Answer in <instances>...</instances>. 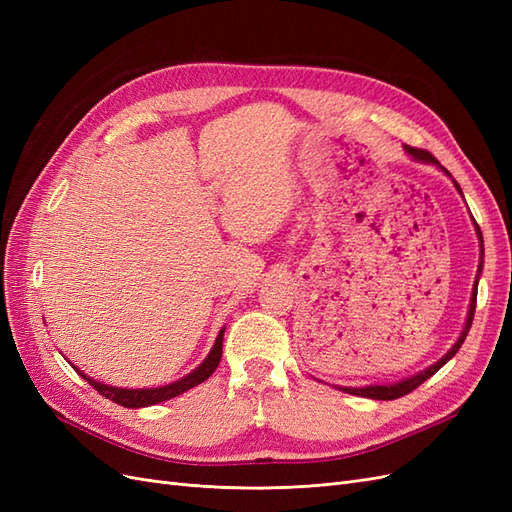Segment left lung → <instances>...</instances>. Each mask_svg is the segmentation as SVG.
I'll use <instances>...</instances> for the list:
<instances>
[{
  "label": "left lung",
  "instance_id": "1",
  "mask_svg": "<svg viewBox=\"0 0 512 512\" xmlns=\"http://www.w3.org/2000/svg\"><path fill=\"white\" fill-rule=\"evenodd\" d=\"M404 149H406V153L408 156L412 158V160H416V162H425V164H433V166H440V162L431 156L429 151H425V149H416V147H410V145H404ZM442 168V166H440ZM444 173L451 177V173H448L446 168H442ZM453 179V177H451ZM453 183H455V188H457V192L461 194V188H459V183L453 179ZM463 196V194H461ZM472 222H474V218H472ZM474 228H476V237H478V243H480V260H478V271H476V280H474V288H472V297H470V309H468V318H466V324H463V331H461V335L457 337V342L453 344V348L448 350L440 361H436L433 365H429L427 369H423V371H418V374H414V376H410V378H404V380H399V382H393V384H369V386H339V391H344V393H350V395H359V397H369V399H382V401H389V399H397V397H404V395H408V393H412L416 386H421L425 380H429L433 374H436V371L440 369V367H444L448 361L453 359V356L457 354V350L461 348V344L466 342V335H468V331H470V327H472V320H474V309H476V292H478V280H480V273H483V262H485V245H483V232H480V228H478V224L474 222Z\"/></svg>",
  "mask_w": 512,
  "mask_h": 512
}]
</instances>
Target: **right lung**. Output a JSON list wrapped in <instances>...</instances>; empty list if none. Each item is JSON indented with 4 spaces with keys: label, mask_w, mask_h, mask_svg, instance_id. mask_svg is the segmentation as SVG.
Masks as SVG:
<instances>
[{
    "label": "right lung",
    "mask_w": 512,
    "mask_h": 512,
    "mask_svg": "<svg viewBox=\"0 0 512 512\" xmlns=\"http://www.w3.org/2000/svg\"><path fill=\"white\" fill-rule=\"evenodd\" d=\"M224 331H226V327H222L220 333H218V337H215V344H213V348L209 350V354L205 356V361L200 363L194 371H190L188 376H183V378H179V380H175V382H170V384H164V386H153V389H121V386L102 384V382H98V380H94V378H89V376L85 374V371H81L79 367L72 365L70 361H68V363L74 367L76 374L83 376L91 386H94V389H96L102 397L115 401V404H119V406H123V408H147V406L162 404V401L173 399V397H177V395H181V393H185V391L194 389V386H198L200 382H205V380L213 374L215 367L220 365Z\"/></svg>",
    "instance_id": "right-lung-1"
}]
</instances>
